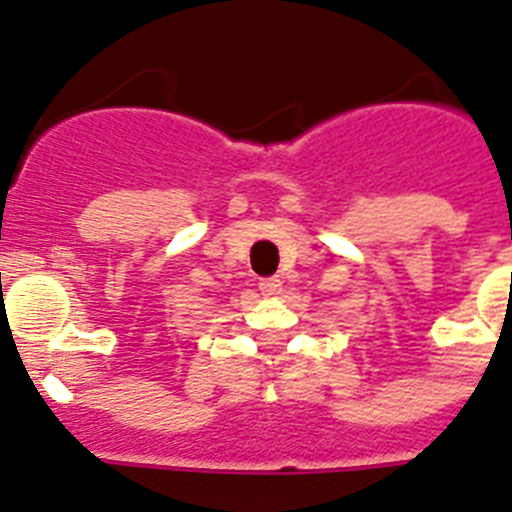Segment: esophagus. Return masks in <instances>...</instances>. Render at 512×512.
I'll use <instances>...</instances> for the list:
<instances>
[{
	"label": "esophagus",
	"instance_id": "34e87169",
	"mask_svg": "<svg viewBox=\"0 0 512 512\" xmlns=\"http://www.w3.org/2000/svg\"><path fill=\"white\" fill-rule=\"evenodd\" d=\"M281 278L278 276H270V278H263V281H260V291H263L265 296H276L278 291H281Z\"/></svg>",
	"mask_w": 512,
	"mask_h": 512
}]
</instances>
